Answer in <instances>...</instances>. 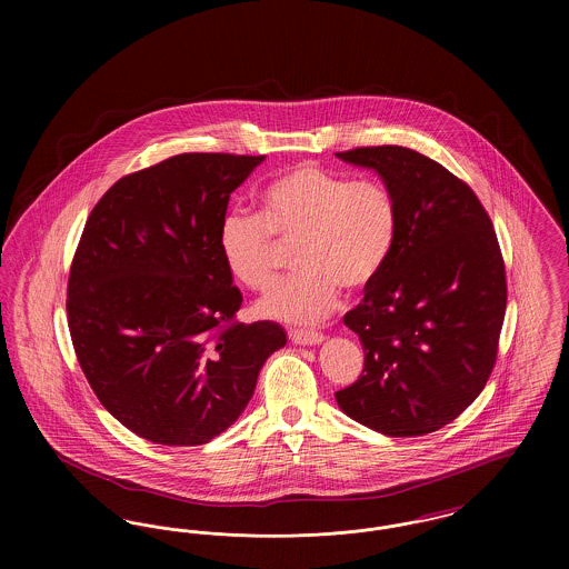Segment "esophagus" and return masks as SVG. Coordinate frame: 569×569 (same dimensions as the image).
<instances>
[{
	"label": "esophagus",
	"mask_w": 569,
	"mask_h": 569,
	"mask_svg": "<svg viewBox=\"0 0 569 569\" xmlns=\"http://www.w3.org/2000/svg\"><path fill=\"white\" fill-rule=\"evenodd\" d=\"M290 339H292V343H298V346H316V343L325 341V332L295 328V330H290Z\"/></svg>",
	"instance_id": "1"
}]
</instances>
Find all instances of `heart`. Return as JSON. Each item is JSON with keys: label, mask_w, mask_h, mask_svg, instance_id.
<instances>
[{"label": "heart", "mask_w": 569, "mask_h": 569, "mask_svg": "<svg viewBox=\"0 0 569 569\" xmlns=\"http://www.w3.org/2000/svg\"><path fill=\"white\" fill-rule=\"evenodd\" d=\"M399 234L395 191L379 179H350L316 162L298 163L260 191V211H230L219 249L249 290H269L281 244L295 249L297 274L260 300L262 316L313 325L337 307L341 286L365 290L383 271Z\"/></svg>", "instance_id": "heart-1"}]
</instances>
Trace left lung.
Masks as SVG:
<instances>
[{
	"label": "left lung",
	"instance_id": "left-lung-1",
	"mask_svg": "<svg viewBox=\"0 0 569 569\" xmlns=\"http://www.w3.org/2000/svg\"><path fill=\"white\" fill-rule=\"evenodd\" d=\"M378 170L399 204V234L378 279L343 316L365 350L335 392L360 425L388 437L446 427L485 390L506 316V262L476 191L406 147L337 153Z\"/></svg>",
	"mask_w": 569,
	"mask_h": 569
}]
</instances>
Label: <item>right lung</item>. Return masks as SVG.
Instances as JSON below:
<instances>
[{
    "label": "right lung",
    "instance_id": "right-lung-1",
    "mask_svg": "<svg viewBox=\"0 0 569 569\" xmlns=\"http://www.w3.org/2000/svg\"><path fill=\"white\" fill-rule=\"evenodd\" d=\"M264 156L179 153L93 207L68 277V328L100 403L132 433L202 446L249 403L286 332L243 325L219 249L230 193Z\"/></svg>",
    "mask_w": 569,
    "mask_h": 569
}]
</instances>
